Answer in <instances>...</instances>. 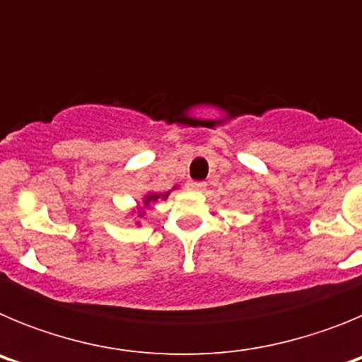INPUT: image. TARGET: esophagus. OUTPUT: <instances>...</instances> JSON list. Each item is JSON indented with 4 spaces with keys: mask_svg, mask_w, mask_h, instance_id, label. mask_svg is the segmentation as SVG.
I'll list each match as a JSON object with an SVG mask.
<instances>
[{
    "mask_svg": "<svg viewBox=\"0 0 362 362\" xmlns=\"http://www.w3.org/2000/svg\"><path fill=\"white\" fill-rule=\"evenodd\" d=\"M190 188L192 190H204V188H206V183H204V181H192Z\"/></svg>",
    "mask_w": 362,
    "mask_h": 362,
    "instance_id": "1",
    "label": "esophagus"
}]
</instances>
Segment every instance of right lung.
Instances as JSON below:
<instances>
[{
    "mask_svg": "<svg viewBox=\"0 0 362 362\" xmlns=\"http://www.w3.org/2000/svg\"><path fill=\"white\" fill-rule=\"evenodd\" d=\"M170 196V192H146L143 199L139 201L136 209H134V216L137 217H145L146 216V210H150L153 204L158 203L159 199H166V197ZM137 225H139V221H137Z\"/></svg>",
    "mask_w": 362,
    "mask_h": 362,
    "instance_id": "add662e5",
    "label": "right lung"
}]
</instances>
